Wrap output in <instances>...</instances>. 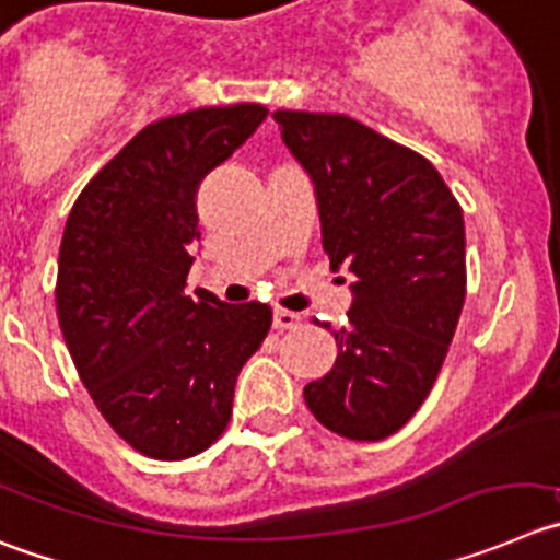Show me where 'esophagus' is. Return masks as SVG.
Masks as SVG:
<instances>
[{"mask_svg":"<svg viewBox=\"0 0 560 560\" xmlns=\"http://www.w3.org/2000/svg\"><path fill=\"white\" fill-rule=\"evenodd\" d=\"M301 320H304V317L298 315V312H290V310H276L273 312V326L276 328H295V326H301Z\"/></svg>","mask_w":560,"mask_h":560,"instance_id":"1","label":"esophagus"}]
</instances>
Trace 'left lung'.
I'll use <instances>...</instances> for the list:
<instances>
[{
    "mask_svg": "<svg viewBox=\"0 0 560 560\" xmlns=\"http://www.w3.org/2000/svg\"><path fill=\"white\" fill-rule=\"evenodd\" d=\"M315 185L323 248L353 273L337 362L304 386L339 436L375 442L415 417L436 381L467 295L464 215L425 156L348 115L273 113Z\"/></svg>",
    "mask_w": 560,
    "mask_h": 560,
    "instance_id": "1",
    "label": "left lung"
}]
</instances>
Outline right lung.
I'll use <instances>...</instances> for the list:
<instances>
[{
    "label": "right lung",
    "mask_w": 560,
    "mask_h": 560,
    "mask_svg": "<svg viewBox=\"0 0 560 560\" xmlns=\"http://www.w3.org/2000/svg\"><path fill=\"white\" fill-rule=\"evenodd\" d=\"M268 118L262 104L149 124L88 182L57 256V320L93 404L135 451L179 462L229 425L234 384L268 337V304L185 295L196 196Z\"/></svg>",
    "instance_id": "1"
}]
</instances>
